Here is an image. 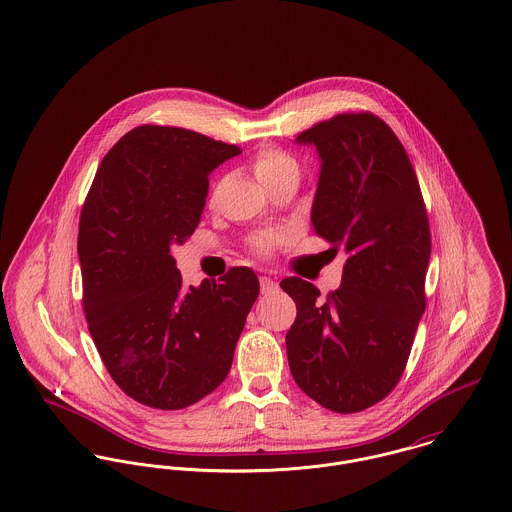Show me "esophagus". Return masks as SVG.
<instances>
[{"mask_svg": "<svg viewBox=\"0 0 512 512\" xmlns=\"http://www.w3.org/2000/svg\"><path fill=\"white\" fill-rule=\"evenodd\" d=\"M259 282H261V292L263 294H269V292L276 290V282L271 276H261Z\"/></svg>", "mask_w": 512, "mask_h": 512, "instance_id": "34e87169", "label": "esophagus"}]
</instances>
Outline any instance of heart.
Wrapping results in <instances>:
<instances>
[{
  "instance_id": "obj_1",
  "label": "heart",
  "mask_w": 512,
  "mask_h": 512,
  "mask_svg": "<svg viewBox=\"0 0 512 512\" xmlns=\"http://www.w3.org/2000/svg\"><path fill=\"white\" fill-rule=\"evenodd\" d=\"M288 167H296V161L286 156L284 152L280 150H273V148H265L261 150L255 159H253V171H255V177L265 185L269 183L271 179H275L276 175H280L284 169ZM269 239H261L257 241V249L265 251L269 247Z\"/></svg>"
}]
</instances>
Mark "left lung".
<instances>
[{"mask_svg": "<svg viewBox=\"0 0 512 512\" xmlns=\"http://www.w3.org/2000/svg\"><path fill=\"white\" fill-rule=\"evenodd\" d=\"M321 167L315 234L343 249L341 286L280 282L296 302L286 333L294 382L335 413H356L399 382L425 312L431 232L413 165L394 130L370 113H343L296 138Z\"/></svg>", "mask_w": 512, "mask_h": 512, "instance_id": "1", "label": "left lung"}]
</instances>
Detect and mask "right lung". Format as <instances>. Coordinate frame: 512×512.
<instances>
[{
    "mask_svg": "<svg viewBox=\"0 0 512 512\" xmlns=\"http://www.w3.org/2000/svg\"><path fill=\"white\" fill-rule=\"evenodd\" d=\"M241 150L175 126L144 124L103 158L79 218L89 333L118 388L183 409L228 376L259 278L234 267L183 286L173 245L197 230L208 175Z\"/></svg>",
    "mask_w": 512,
    "mask_h": 512,
    "instance_id": "obj_1",
    "label": "right lung"
}]
</instances>
